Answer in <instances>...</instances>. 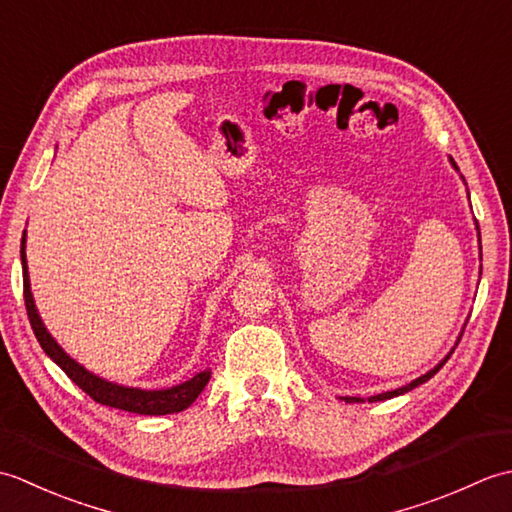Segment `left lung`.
Instances as JSON below:
<instances>
[{"label":"left lung","instance_id":"1","mask_svg":"<svg viewBox=\"0 0 512 512\" xmlns=\"http://www.w3.org/2000/svg\"><path fill=\"white\" fill-rule=\"evenodd\" d=\"M453 162V160H451ZM453 167H455V162H453ZM449 361V356L444 358V361L438 365V367H433L431 372H427L424 376H420V378H416V380H411L409 385H405V387H400V389H394V391H385V394H378V396H372L369 398V402H378V400H387V398H394V396H400V394H405V391H411L413 387H418V385H422V383H427V380L431 378V376H436L438 372H440V367ZM345 402H363V398H352V396H347L345 398Z\"/></svg>","mask_w":512,"mask_h":512}]
</instances>
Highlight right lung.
<instances>
[{"instance_id":"1","label":"right lung","mask_w":512,"mask_h":512,"mask_svg":"<svg viewBox=\"0 0 512 512\" xmlns=\"http://www.w3.org/2000/svg\"><path fill=\"white\" fill-rule=\"evenodd\" d=\"M26 233L21 237V268H24V301H26V312L32 325V332H35L39 345L43 347L54 363H57L65 374H68L76 385H79L85 394H88L94 402H101V405L114 407V409H123V411H132L140 413V416H165V413H178L182 409H187L191 402L200 396V391L204 385L209 383L211 372H200L198 376H193L191 380L182 385H176L171 389H162V391H145V389H132V387H123L116 383H107V380L94 376L88 372L83 365H79L61 350V345L52 339L50 332L46 330V325L41 323L35 301H32V292H30V281H28V266H26Z\"/></svg>"}]
</instances>
